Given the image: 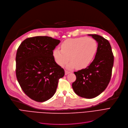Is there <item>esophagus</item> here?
<instances>
[{
  "label": "esophagus",
  "mask_w": 128,
  "mask_h": 128,
  "mask_svg": "<svg viewBox=\"0 0 128 128\" xmlns=\"http://www.w3.org/2000/svg\"><path fill=\"white\" fill-rule=\"evenodd\" d=\"M70 72L68 71H66V70H65V75H67L69 74H70Z\"/></svg>",
  "instance_id": "34e87169"
}]
</instances>
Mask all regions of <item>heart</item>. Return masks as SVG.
Returning <instances> with one entry per match:
<instances>
[{"mask_svg": "<svg viewBox=\"0 0 128 128\" xmlns=\"http://www.w3.org/2000/svg\"><path fill=\"white\" fill-rule=\"evenodd\" d=\"M61 49L53 50L52 56L56 62L64 66L70 60L66 68H86L92 62L97 50L96 40L91 38L80 37L69 38L61 45Z\"/></svg>", "mask_w": 128, "mask_h": 128, "instance_id": "heart-1", "label": "heart"}]
</instances>
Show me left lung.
Wrapping results in <instances>:
<instances>
[{
  "mask_svg": "<svg viewBox=\"0 0 128 128\" xmlns=\"http://www.w3.org/2000/svg\"><path fill=\"white\" fill-rule=\"evenodd\" d=\"M98 43L94 60L86 69L74 72L76 80L72 86L76 94L93 98L104 91L110 82L114 57L108 40L96 34H88Z\"/></svg>",
  "mask_w": 128,
  "mask_h": 128,
  "instance_id": "obj_1",
  "label": "left lung"
}]
</instances>
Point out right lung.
Segmentation results:
<instances>
[{
	"instance_id": "right-lung-1",
	"label": "right lung",
	"mask_w": 128,
	"mask_h": 128,
	"mask_svg": "<svg viewBox=\"0 0 128 128\" xmlns=\"http://www.w3.org/2000/svg\"><path fill=\"white\" fill-rule=\"evenodd\" d=\"M60 40L48 36L26 39L17 50L16 76L24 92L32 100L43 102L55 93L64 71L54 61L53 50Z\"/></svg>"
}]
</instances>
